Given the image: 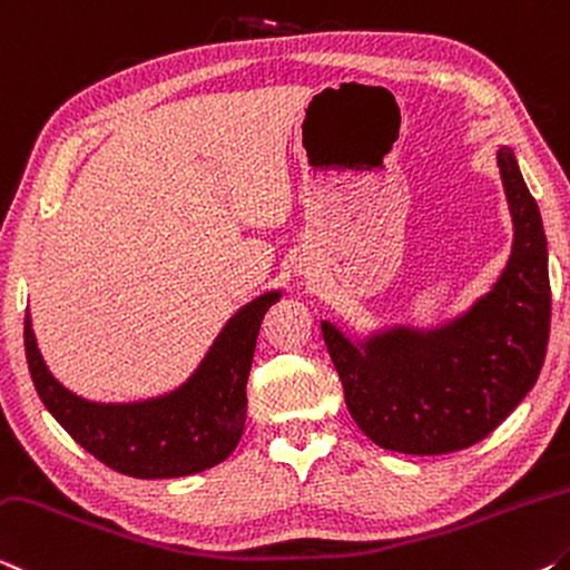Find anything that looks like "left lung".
I'll return each mask as SVG.
<instances>
[{"instance_id": "8db88e82", "label": "left lung", "mask_w": 570, "mask_h": 570, "mask_svg": "<svg viewBox=\"0 0 570 570\" xmlns=\"http://www.w3.org/2000/svg\"><path fill=\"white\" fill-rule=\"evenodd\" d=\"M498 166L515 237L498 283L468 313L434 331L394 325L356 343L331 321L321 323L353 422L384 450H468L505 422L543 368L550 333L543 219L512 148H500Z\"/></svg>"}]
</instances>
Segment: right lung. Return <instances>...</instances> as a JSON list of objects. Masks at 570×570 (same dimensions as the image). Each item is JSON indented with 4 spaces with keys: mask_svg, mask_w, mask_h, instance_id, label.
<instances>
[{
    "mask_svg": "<svg viewBox=\"0 0 570 570\" xmlns=\"http://www.w3.org/2000/svg\"><path fill=\"white\" fill-rule=\"evenodd\" d=\"M269 291L242 305L214 338L199 368L169 394L100 404L65 389L45 363L24 318V353L37 394L82 450L110 470L138 480L184 478L227 460L247 416V376L267 307L279 301Z\"/></svg>",
    "mask_w": 570,
    "mask_h": 570,
    "instance_id": "right-lung-1",
    "label": "right lung"
}]
</instances>
